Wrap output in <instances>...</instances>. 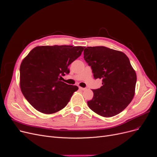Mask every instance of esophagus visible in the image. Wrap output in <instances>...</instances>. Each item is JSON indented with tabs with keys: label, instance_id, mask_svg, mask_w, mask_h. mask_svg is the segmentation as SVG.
Here are the masks:
<instances>
[{
	"label": "esophagus",
	"instance_id": "obj_1",
	"mask_svg": "<svg viewBox=\"0 0 157 157\" xmlns=\"http://www.w3.org/2000/svg\"><path fill=\"white\" fill-rule=\"evenodd\" d=\"M79 90H82V91H85V90H86L87 89L86 88V87H79Z\"/></svg>",
	"mask_w": 157,
	"mask_h": 157
}]
</instances>
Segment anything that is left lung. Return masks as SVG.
<instances>
[{
  "mask_svg": "<svg viewBox=\"0 0 157 157\" xmlns=\"http://www.w3.org/2000/svg\"><path fill=\"white\" fill-rule=\"evenodd\" d=\"M84 59L95 79L102 80V86L92 90L93 97L87 101L89 108L104 117L120 113L132 100L136 82L128 57L121 52L95 46L84 49Z\"/></svg>",
  "mask_w": 157,
  "mask_h": 157,
  "instance_id": "1",
  "label": "left lung"
}]
</instances>
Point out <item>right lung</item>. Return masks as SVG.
Returning <instances> with one entry per match:
<instances>
[{"mask_svg":"<svg viewBox=\"0 0 157 157\" xmlns=\"http://www.w3.org/2000/svg\"><path fill=\"white\" fill-rule=\"evenodd\" d=\"M82 46H44L33 48L20 67L21 89L28 102L41 113L52 114L67 104L77 86L61 81L68 66L83 52Z\"/></svg>","mask_w":157,"mask_h":157,"instance_id":"1","label":"right lung"}]
</instances>
